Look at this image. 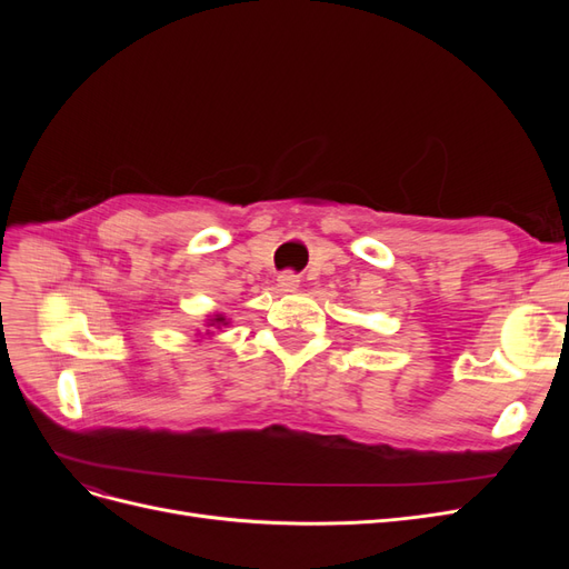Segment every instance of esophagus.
<instances>
[{
  "instance_id": "esophagus-1",
  "label": "esophagus",
  "mask_w": 569,
  "mask_h": 569,
  "mask_svg": "<svg viewBox=\"0 0 569 569\" xmlns=\"http://www.w3.org/2000/svg\"><path fill=\"white\" fill-rule=\"evenodd\" d=\"M299 274H295V272H282L280 278H278V287L282 289V291H295L297 287H299Z\"/></svg>"
}]
</instances>
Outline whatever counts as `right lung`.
I'll list each match as a JSON object with an SVG mask.
<instances>
[{
  "instance_id": "add662e5",
  "label": "right lung",
  "mask_w": 569,
  "mask_h": 569,
  "mask_svg": "<svg viewBox=\"0 0 569 569\" xmlns=\"http://www.w3.org/2000/svg\"><path fill=\"white\" fill-rule=\"evenodd\" d=\"M220 325H228L222 316H209V320H206V327H220Z\"/></svg>"
}]
</instances>
